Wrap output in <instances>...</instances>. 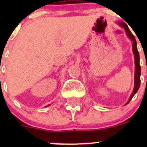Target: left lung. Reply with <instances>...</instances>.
I'll use <instances>...</instances> for the list:
<instances>
[{
  "label": "left lung",
  "mask_w": 147,
  "mask_h": 147,
  "mask_svg": "<svg viewBox=\"0 0 147 147\" xmlns=\"http://www.w3.org/2000/svg\"><path fill=\"white\" fill-rule=\"evenodd\" d=\"M121 26L125 29L126 33H127V36L129 37L132 41V51H133V54L135 56V64H136V71H135V87L133 92H132V95H131L130 98H129V101L127 103H129L130 102V100L132 99V97L134 96V95L136 94V92L138 91V90L140 87V84H141V66H140V57H139V53L137 49V43H136V40L135 38L134 35L132 34V32H130V30L129 29L127 25L124 22H121L119 23Z\"/></svg>",
  "instance_id": "left-lung-1"
}]
</instances>
